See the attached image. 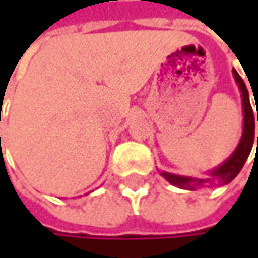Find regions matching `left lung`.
I'll return each mask as SVG.
<instances>
[{
	"label": "left lung",
	"instance_id": "1",
	"mask_svg": "<svg viewBox=\"0 0 258 258\" xmlns=\"http://www.w3.org/2000/svg\"><path fill=\"white\" fill-rule=\"evenodd\" d=\"M233 78L236 80L239 91H240V97H242V109H243V130H242V136L240 140L236 146V149L233 151V154L218 167H215L214 170H211L208 173V178H191V176H180L175 173H169V172H160L161 176L166 180H169L172 185L179 186L182 189H189L194 191L197 188L202 186H208V185H227L229 182H232L239 172L242 170L246 158L251 154L252 145H254V134H255V113L252 112L251 107V101H249V94L246 89L245 82L239 76V73L233 69ZM254 94V100H255V92ZM257 121H258V107H257ZM257 151H258V137H257Z\"/></svg>",
	"mask_w": 258,
	"mask_h": 258
}]
</instances>
